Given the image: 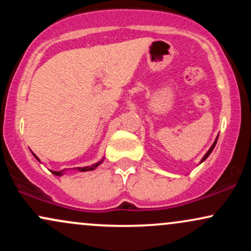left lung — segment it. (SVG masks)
Returning a JSON list of instances; mask_svg holds the SVG:
<instances>
[{"label":"left lung","mask_w":251,"mask_h":251,"mask_svg":"<svg viewBox=\"0 0 251 251\" xmlns=\"http://www.w3.org/2000/svg\"><path fill=\"white\" fill-rule=\"evenodd\" d=\"M217 139H218V137H217V138H216V139H215V142H214V144H212V145H211V148H210V149H209V151H208V152H206V153H205V154H204V157H203V158H201V163H203V162H204V160H205V159H206V158H208V157H209V155H210V153H211V152H212V150H214V149H215V146H216V143H217ZM201 163H200V164H201Z\"/></svg>","instance_id":"8db88e82"}]
</instances>
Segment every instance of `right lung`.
I'll list each match as a JSON object with an SVG mask.
<instances>
[{
	"mask_svg": "<svg viewBox=\"0 0 251 251\" xmlns=\"http://www.w3.org/2000/svg\"><path fill=\"white\" fill-rule=\"evenodd\" d=\"M33 155H34V157L36 158V160H37V162H40V159H39V158L36 157L35 154L33 153ZM102 162H103V158H102L101 160H99V162H98V163L93 164V165H91V166H83V168H76L75 170H76V171H80V172H85V171H92V170H96V169L98 168V166H99L100 164H101ZM50 172H51V174H53V175H55V176H62V175L65 174V172H66V169H65V170H61V171H50Z\"/></svg>",
	"mask_w": 251,
	"mask_h": 251,
	"instance_id": "1",
	"label": "right lung"
}]
</instances>
